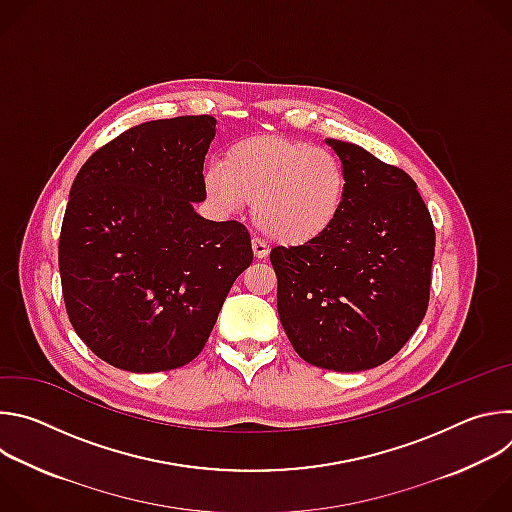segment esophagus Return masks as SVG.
<instances>
[{
  "instance_id": "1",
  "label": "esophagus",
  "mask_w": 512,
  "mask_h": 512,
  "mask_svg": "<svg viewBox=\"0 0 512 512\" xmlns=\"http://www.w3.org/2000/svg\"><path fill=\"white\" fill-rule=\"evenodd\" d=\"M251 247H253V253H255V257H257V259H265V257L269 255V247H267V243H265V241H261L259 237H253Z\"/></svg>"
}]
</instances>
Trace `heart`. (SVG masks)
Instances as JSON below:
<instances>
[{
	"label": "heart",
	"instance_id": "b5f03b06",
	"mask_svg": "<svg viewBox=\"0 0 512 512\" xmlns=\"http://www.w3.org/2000/svg\"><path fill=\"white\" fill-rule=\"evenodd\" d=\"M344 170L324 148L300 139L255 135L233 143L223 166L204 172L208 198L223 210L253 204L269 239L298 247L324 235L342 208Z\"/></svg>",
	"mask_w": 512,
	"mask_h": 512
}]
</instances>
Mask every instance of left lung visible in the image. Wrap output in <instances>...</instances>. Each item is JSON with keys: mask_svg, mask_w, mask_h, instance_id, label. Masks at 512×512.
I'll return each instance as SVG.
<instances>
[{"mask_svg": "<svg viewBox=\"0 0 512 512\" xmlns=\"http://www.w3.org/2000/svg\"><path fill=\"white\" fill-rule=\"evenodd\" d=\"M326 143L346 180L336 221L269 259L291 346L314 367L356 373L393 358L425 318L435 229L407 172L360 145Z\"/></svg>", "mask_w": 512, "mask_h": 512, "instance_id": "left-lung-1", "label": "left lung"}]
</instances>
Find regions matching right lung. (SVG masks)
<instances>
[{
  "instance_id": "add662e5",
  "label": "right lung",
  "mask_w": 512,
  "mask_h": 512,
  "mask_svg": "<svg viewBox=\"0 0 512 512\" xmlns=\"http://www.w3.org/2000/svg\"><path fill=\"white\" fill-rule=\"evenodd\" d=\"M212 115L135 125L99 148L72 182L58 239L68 320L111 367L180 369L194 360L235 279L251 265V235L214 223L204 156Z\"/></svg>"
}]
</instances>
